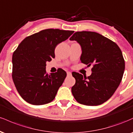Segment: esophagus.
Masks as SVG:
<instances>
[{"label":"esophagus","mask_w":133,"mask_h":133,"mask_svg":"<svg viewBox=\"0 0 133 133\" xmlns=\"http://www.w3.org/2000/svg\"><path fill=\"white\" fill-rule=\"evenodd\" d=\"M71 72H69V71H68L67 72V75L68 76H71Z\"/></svg>","instance_id":"34e87169"}]
</instances>
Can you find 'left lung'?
Wrapping results in <instances>:
<instances>
[{
  "instance_id": "1",
  "label": "left lung",
  "mask_w": 133,
  "mask_h": 133,
  "mask_svg": "<svg viewBox=\"0 0 133 133\" xmlns=\"http://www.w3.org/2000/svg\"><path fill=\"white\" fill-rule=\"evenodd\" d=\"M69 39L81 47V62L93 65L88 77L72 74L76 79L72 95L82 104H101L113 95L123 78L125 63L122 52L115 42L94 32H76Z\"/></svg>"
}]
</instances>
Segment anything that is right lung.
Segmentation results:
<instances>
[{
	"label": "right lung",
	"instance_id": "add662e5",
	"mask_svg": "<svg viewBox=\"0 0 133 133\" xmlns=\"http://www.w3.org/2000/svg\"><path fill=\"white\" fill-rule=\"evenodd\" d=\"M73 33L72 30H42L25 38L14 52L13 81L18 92L27 103L42 105L54 100L67 74L62 69L47 74L46 62L55 57L58 44Z\"/></svg>",
	"mask_w": 133,
	"mask_h": 133
}]
</instances>
